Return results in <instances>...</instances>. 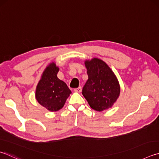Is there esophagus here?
<instances>
[{
  "label": "esophagus",
  "instance_id": "1",
  "mask_svg": "<svg viewBox=\"0 0 159 159\" xmlns=\"http://www.w3.org/2000/svg\"><path fill=\"white\" fill-rule=\"evenodd\" d=\"M81 90H82L81 87H79V88H75L74 89V91L76 92H81Z\"/></svg>",
  "mask_w": 159,
  "mask_h": 159
}]
</instances>
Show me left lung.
Returning <instances> with one entry per match:
<instances>
[{
    "mask_svg": "<svg viewBox=\"0 0 159 159\" xmlns=\"http://www.w3.org/2000/svg\"><path fill=\"white\" fill-rule=\"evenodd\" d=\"M88 79L82 94L90 107L97 111L111 108L120 94V86L114 72L102 60L94 57L85 61Z\"/></svg>",
    "mask_w": 159,
    "mask_h": 159,
    "instance_id": "obj_1",
    "label": "left lung"
}]
</instances>
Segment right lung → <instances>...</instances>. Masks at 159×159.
Wrapping results in <instances>:
<instances>
[{
	"mask_svg": "<svg viewBox=\"0 0 159 159\" xmlns=\"http://www.w3.org/2000/svg\"><path fill=\"white\" fill-rule=\"evenodd\" d=\"M58 71L56 63H50L43 71L35 91L36 100L51 112L61 109L71 93L67 84L57 78Z\"/></svg>",
	"mask_w": 159,
	"mask_h": 159,
	"instance_id": "1",
	"label": "right lung"
}]
</instances>
